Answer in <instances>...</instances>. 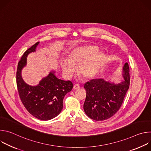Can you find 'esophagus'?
<instances>
[{
	"label": "esophagus",
	"instance_id": "esophagus-1",
	"mask_svg": "<svg viewBox=\"0 0 151 151\" xmlns=\"http://www.w3.org/2000/svg\"><path fill=\"white\" fill-rule=\"evenodd\" d=\"M80 88V86L79 85H78V84H76V85H75L74 86H73V89L74 90H78V89H79Z\"/></svg>",
	"mask_w": 151,
	"mask_h": 151
}]
</instances>
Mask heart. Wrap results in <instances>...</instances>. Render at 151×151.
Returning a JSON list of instances; mask_svg holds the SVG:
<instances>
[{
  "label": "heart",
  "instance_id": "b5f03b06",
  "mask_svg": "<svg viewBox=\"0 0 151 151\" xmlns=\"http://www.w3.org/2000/svg\"><path fill=\"white\" fill-rule=\"evenodd\" d=\"M94 45H83L75 48L69 55L68 60H61L60 65L64 76L69 78L73 74L75 66L78 73L85 79H91L97 73L104 57L101 51H97Z\"/></svg>",
  "mask_w": 151,
  "mask_h": 151
}]
</instances>
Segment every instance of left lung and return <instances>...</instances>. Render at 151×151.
Wrapping results in <instances>:
<instances>
[{
    "label": "left lung",
    "mask_w": 151,
    "mask_h": 151,
    "mask_svg": "<svg viewBox=\"0 0 151 151\" xmlns=\"http://www.w3.org/2000/svg\"><path fill=\"white\" fill-rule=\"evenodd\" d=\"M129 67L125 63L122 68L124 79L115 83L103 79H92L85 83L87 91L83 110L95 121H103L114 115L119 109L130 85Z\"/></svg>",
    "instance_id": "8db88e82"
}]
</instances>
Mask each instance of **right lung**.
I'll use <instances>...</instances> for the list:
<instances>
[{
  "mask_svg": "<svg viewBox=\"0 0 151 151\" xmlns=\"http://www.w3.org/2000/svg\"><path fill=\"white\" fill-rule=\"evenodd\" d=\"M39 42L36 43L23 55L18 64L17 85L19 97L27 111L35 118L48 121L58 115L63 109V99L73 88L70 81L60 79L51 70L43 78L37 85L27 84L21 76V72L27 64V57L36 52Z\"/></svg>",
  "mask_w": 151,
  "mask_h": 151,
  "instance_id": "1",
  "label": "right lung"
}]
</instances>
